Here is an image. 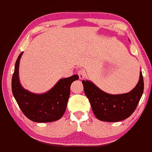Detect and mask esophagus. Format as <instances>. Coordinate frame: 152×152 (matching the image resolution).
<instances>
[{
    "label": "esophagus",
    "mask_w": 152,
    "mask_h": 152,
    "mask_svg": "<svg viewBox=\"0 0 152 152\" xmlns=\"http://www.w3.org/2000/svg\"><path fill=\"white\" fill-rule=\"evenodd\" d=\"M78 75H79V77L80 80H83L85 78V75H86V73H85V70H83V69H80L77 72Z\"/></svg>",
    "instance_id": "34e87169"
}]
</instances>
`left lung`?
Returning <instances> with one entry per match:
<instances>
[{
    "label": "left lung",
    "instance_id": "8db88e82",
    "mask_svg": "<svg viewBox=\"0 0 152 152\" xmlns=\"http://www.w3.org/2000/svg\"><path fill=\"white\" fill-rule=\"evenodd\" d=\"M82 83L85 94L89 99L94 115L103 122H119L130 117L136 110L144 92L142 71L138 83L127 93L108 94L90 80H83Z\"/></svg>",
    "mask_w": 152,
    "mask_h": 152
}]
</instances>
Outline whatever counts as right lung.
I'll use <instances>...</instances> for the list:
<instances>
[{
	"label": "right lung",
	"mask_w": 152,
	"mask_h": 152,
	"mask_svg": "<svg viewBox=\"0 0 152 152\" xmlns=\"http://www.w3.org/2000/svg\"><path fill=\"white\" fill-rule=\"evenodd\" d=\"M23 52L15 62L12 77V92L21 111L35 122H52L62 117L67 107L70 85L79 79L77 75L60 79L53 88L42 94H35L22 87L19 80V64Z\"/></svg>",
	"instance_id": "1"
}]
</instances>
